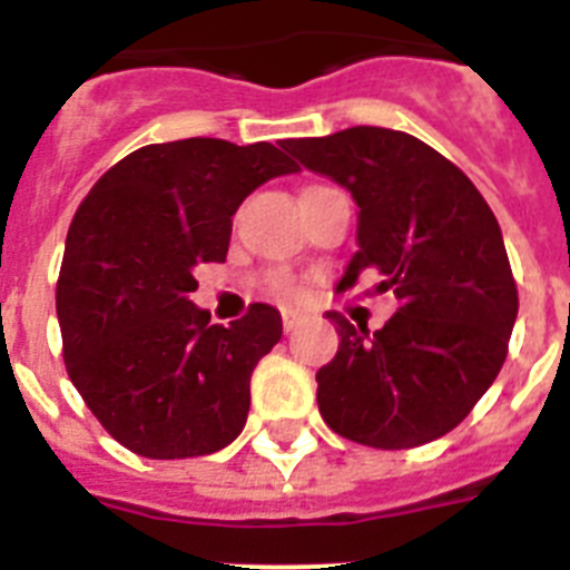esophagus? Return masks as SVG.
I'll list each match as a JSON object with an SVG mask.
<instances>
[{"mask_svg": "<svg viewBox=\"0 0 570 570\" xmlns=\"http://www.w3.org/2000/svg\"><path fill=\"white\" fill-rule=\"evenodd\" d=\"M308 320V314L299 308H282V328H285V334H291V331H296L302 325V322Z\"/></svg>", "mask_w": 570, "mask_h": 570, "instance_id": "esophagus-1", "label": "esophagus"}]
</instances>
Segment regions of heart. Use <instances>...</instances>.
I'll use <instances>...</instances> for the list:
<instances>
[{"label":"heart","mask_w":570,"mask_h":570,"mask_svg":"<svg viewBox=\"0 0 570 570\" xmlns=\"http://www.w3.org/2000/svg\"><path fill=\"white\" fill-rule=\"evenodd\" d=\"M274 288H279V291H294V285H291V279L288 276H274Z\"/></svg>","instance_id":"b5f03b06"}]
</instances>
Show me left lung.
I'll list each match as a JSON object with an SVG mask.
<instances>
[{
    "label": "left lung",
    "mask_w": 570,
    "mask_h": 570,
    "mask_svg": "<svg viewBox=\"0 0 570 570\" xmlns=\"http://www.w3.org/2000/svg\"><path fill=\"white\" fill-rule=\"evenodd\" d=\"M305 168L351 190L360 208L340 288L382 276L400 308L380 331L331 311L340 351L316 371L331 431L360 445H425L460 425L500 374L517 322V282L500 223L451 159L402 130L356 128L285 139Z\"/></svg>",
    "instance_id": "1"
}]
</instances>
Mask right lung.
<instances>
[{"mask_svg": "<svg viewBox=\"0 0 570 570\" xmlns=\"http://www.w3.org/2000/svg\"><path fill=\"white\" fill-rule=\"evenodd\" d=\"M279 148L208 136L145 145L99 176L70 223L57 282L65 367L134 454L205 456L245 428L279 311L254 302L225 328L188 294L194 265L225 262L242 199L299 170Z\"/></svg>", "mask_w": 570, "mask_h": 570, "instance_id": "right-lung-1", "label": "right lung"}]
</instances>
